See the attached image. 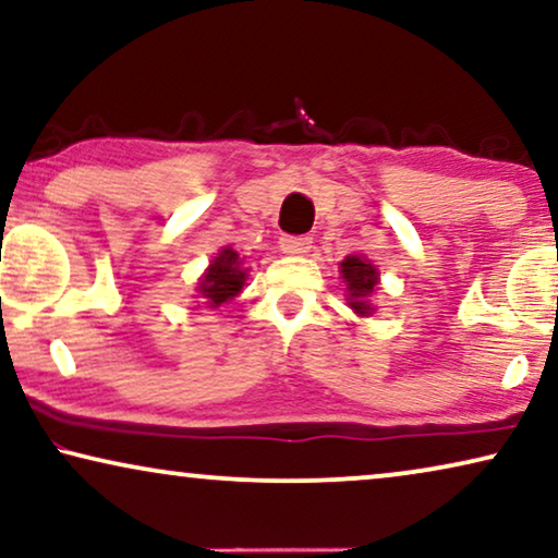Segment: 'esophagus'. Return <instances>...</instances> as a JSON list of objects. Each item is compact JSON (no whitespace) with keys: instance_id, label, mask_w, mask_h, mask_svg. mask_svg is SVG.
I'll list each match as a JSON object with an SVG mask.
<instances>
[{"instance_id":"esophagus-1","label":"esophagus","mask_w":558,"mask_h":558,"mask_svg":"<svg viewBox=\"0 0 558 558\" xmlns=\"http://www.w3.org/2000/svg\"><path fill=\"white\" fill-rule=\"evenodd\" d=\"M310 235H284V239H281V251L292 256H302L310 251Z\"/></svg>"}]
</instances>
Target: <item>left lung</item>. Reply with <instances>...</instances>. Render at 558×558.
<instances>
[{"instance_id":"left-lung-1","label":"left lung","mask_w":558,"mask_h":558,"mask_svg":"<svg viewBox=\"0 0 558 558\" xmlns=\"http://www.w3.org/2000/svg\"><path fill=\"white\" fill-rule=\"evenodd\" d=\"M340 274L348 284V304L355 315H371V294L378 287V269L365 256H345L340 264Z\"/></svg>"}]
</instances>
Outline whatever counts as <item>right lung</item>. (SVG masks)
<instances>
[{
	"label": "right lung",
	"instance_id": "add662e5",
	"mask_svg": "<svg viewBox=\"0 0 558 558\" xmlns=\"http://www.w3.org/2000/svg\"><path fill=\"white\" fill-rule=\"evenodd\" d=\"M246 271L248 269H243L239 251H233V246H226L213 258L203 274V279L197 281V296H201L205 307L218 310L220 304H226L228 300L241 294Z\"/></svg>",
	"mask_w": 558,
	"mask_h": 558
}]
</instances>
